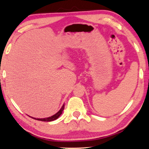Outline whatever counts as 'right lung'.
I'll use <instances>...</instances> for the list:
<instances>
[{
  "instance_id": "right-lung-1",
  "label": "right lung",
  "mask_w": 149,
  "mask_h": 149,
  "mask_svg": "<svg viewBox=\"0 0 149 149\" xmlns=\"http://www.w3.org/2000/svg\"><path fill=\"white\" fill-rule=\"evenodd\" d=\"M64 107H65V104H63V106L61 107V108L60 109L59 111L57 113H56L55 115H54L53 116H50V117H48V118H34V119H36L37 120H40V121H43V122L54 121V120H55L57 118H58L59 116L61 115L63 111V109H64Z\"/></svg>"
}]
</instances>
